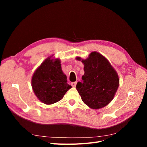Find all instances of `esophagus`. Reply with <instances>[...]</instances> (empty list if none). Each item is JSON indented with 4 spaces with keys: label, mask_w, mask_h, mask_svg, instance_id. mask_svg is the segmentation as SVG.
<instances>
[{
    "label": "esophagus",
    "mask_w": 147,
    "mask_h": 147,
    "mask_svg": "<svg viewBox=\"0 0 147 147\" xmlns=\"http://www.w3.org/2000/svg\"><path fill=\"white\" fill-rule=\"evenodd\" d=\"M77 82H72V83H71V85H72V86H73V87H75L77 85Z\"/></svg>",
    "instance_id": "34e87169"
}]
</instances>
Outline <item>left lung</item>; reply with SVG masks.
<instances>
[{"mask_svg": "<svg viewBox=\"0 0 147 147\" xmlns=\"http://www.w3.org/2000/svg\"><path fill=\"white\" fill-rule=\"evenodd\" d=\"M84 64L82 82H78L77 90L82 100L89 107L99 109L112 101L119 86L117 71L108 59L97 51L91 52L86 59L77 57Z\"/></svg>", "mask_w": 147, "mask_h": 147, "instance_id": "left-lung-1", "label": "left lung"}]
</instances>
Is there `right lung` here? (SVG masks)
<instances>
[{
	"label": "right lung",
	"instance_id": "obj_1",
	"mask_svg": "<svg viewBox=\"0 0 147 147\" xmlns=\"http://www.w3.org/2000/svg\"><path fill=\"white\" fill-rule=\"evenodd\" d=\"M50 56L35 70L31 80L35 95L40 101L51 105L59 101L72 88L61 68V60Z\"/></svg>",
	"mask_w": 147,
	"mask_h": 147
}]
</instances>
